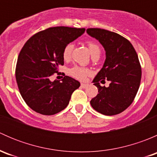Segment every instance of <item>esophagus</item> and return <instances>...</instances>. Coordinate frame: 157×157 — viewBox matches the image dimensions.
I'll use <instances>...</instances> for the list:
<instances>
[{
	"mask_svg": "<svg viewBox=\"0 0 157 157\" xmlns=\"http://www.w3.org/2000/svg\"><path fill=\"white\" fill-rule=\"evenodd\" d=\"M88 86V83H81V87L82 88H86Z\"/></svg>",
	"mask_w": 157,
	"mask_h": 157,
	"instance_id": "obj_1",
	"label": "esophagus"
}]
</instances>
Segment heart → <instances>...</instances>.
I'll return each mask as SVG.
<instances>
[{
  "mask_svg": "<svg viewBox=\"0 0 157 157\" xmlns=\"http://www.w3.org/2000/svg\"><path fill=\"white\" fill-rule=\"evenodd\" d=\"M88 48L90 50V53H91L92 56L96 55H100V48L99 45L96 43L93 42H88ZM74 48V45L72 44H67L65 47H64V51H63V58L64 60H68L71 56V53H72V50ZM70 74L72 77H75V78L79 79V80H84L86 77L89 75L90 71L89 69L86 67H79V66H74L72 68L70 69L69 71Z\"/></svg>",
  "mask_w": 157,
  "mask_h": 157,
  "instance_id": "obj_1",
  "label": "heart"
}]
</instances>
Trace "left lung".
<instances>
[{"label": "left lung", "mask_w": 157, "mask_h": 157, "mask_svg": "<svg viewBox=\"0 0 157 157\" xmlns=\"http://www.w3.org/2000/svg\"><path fill=\"white\" fill-rule=\"evenodd\" d=\"M86 33L105 52L103 66L93 80L99 93L90 104L102 115L121 113L132 103L140 86L141 67L137 52L128 39L113 32L90 28ZM105 78L110 81L108 88L99 84Z\"/></svg>", "instance_id": "obj_1"}]
</instances>
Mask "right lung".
<instances>
[{"label": "right lung", "mask_w": 157, "mask_h": 157, "mask_svg": "<svg viewBox=\"0 0 157 157\" xmlns=\"http://www.w3.org/2000/svg\"><path fill=\"white\" fill-rule=\"evenodd\" d=\"M84 28L57 26L36 33L25 43L16 67V80L28 106L45 115L58 113L67 106L80 82L65 76L51 81V76L64 64L63 51L84 33Z\"/></svg>", "instance_id": "right-lung-1"}]
</instances>
